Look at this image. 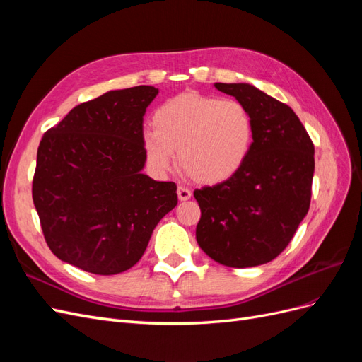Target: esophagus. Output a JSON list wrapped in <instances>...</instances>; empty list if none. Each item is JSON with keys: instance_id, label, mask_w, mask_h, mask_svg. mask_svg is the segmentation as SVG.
Here are the masks:
<instances>
[{"instance_id": "34e87169", "label": "esophagus", "mask_w": 362, "mask_h": 362, "mask_svg": "<svg viewBox=\"0 0 362 362\" xmlns=\"http://www.w3.org/2000/svg\"><path fill=\"white\" fill-rule=\"evenodd\" d=\"M177 193H178V199L180 201H189L192 198V192L187 187H182V185H180Z\"/></svg>"}]
</instances>
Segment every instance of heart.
<instances>
[{
	"mask_svg": "<svg viewBox=\"0 0 362 362\" xmlns=\"http://www.w3.org/2000/svg\"><path fill=\"white\" fill-rule=\"evenodd\" d=\"M144 134V152L152 170L168 173L178 152L180 168L202 184L231 180L245 166L254 144V122L235 100L184 92L164 101Z\"/></svg>",
	"mask_w": 362,
	"mask_h": 362,
	"instance_id": "heart-1",
	"label": "heart"
}]
</instances>
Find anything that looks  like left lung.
<instances>
[{
    "label": "left lung",
    "mask_w": 362,
    "mask_h": 362,
    "mask_svg": "<svg viewBox=\"0 0 362 362\" xmlns=\"http://www.w3.org/2000/svg\"><path fill=\"white\" fill-rule=\"evenodd\" d=\"M254 122V144L231 180L194 190L201 208L196 240L228 267H255L287 247L310 210L314 145L291 108L247 83H214Z\"/></svg>",
    "instance_id": "obj_1"
}]
</instances>
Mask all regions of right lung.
Segmentation results:
<instances>
[{"mask_svg":"<svg viewBox=\"0 0 362 362\" xmlns=\"http://www.w3.org/2000/svg\"><path fill=\"white\" fill-rule=\"evenodd\" d=\"M157 95L152 86L110 90L43 134L33 202L59 259L95 275L125 272L177 206V184L141 173L144 116Z\"/></svg>","mask_w":362,"mask_h":362,"instance_id":"obj_1","label":"right lung"}]
</instances>
